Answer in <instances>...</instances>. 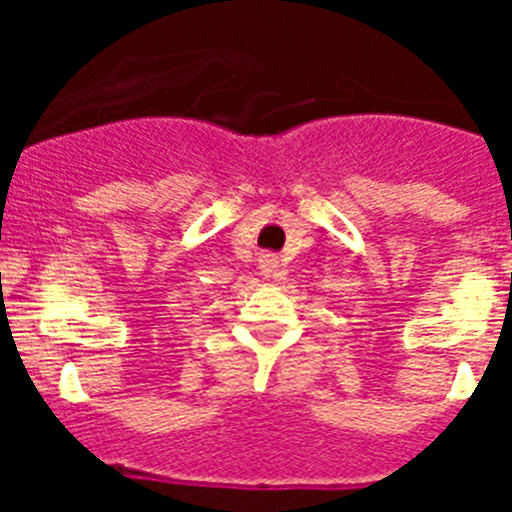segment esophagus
Wrapping results in <instances>:
<instances>
[{
  "instance_id": "34e87169",
  "label": "esophagus",
  "mask_w": 512,
  "mask_h": 512,
  "mask_svg": "<svg viewBox=\"0 0 512 512\" xmlns=\"http://www.w3.org/2000/svg\"><path fill=\"white\" fill-rule=\"evenodd\" d=\"M259 269L266 279H282V266L274 253H264L259 259Z\"/></svg>"
}]
</instances>
